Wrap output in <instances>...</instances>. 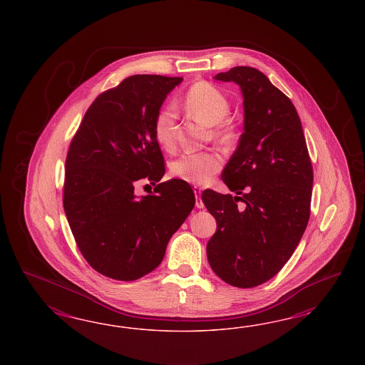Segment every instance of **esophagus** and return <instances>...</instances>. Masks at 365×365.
Masks as SVG:
<instances>
[{
	"instance_id": "1",
	"label": "esophagus",
	"mask_w": 365,
	"mask_h": 365,
	"mask_svg": "<svg viewBox=\"0 0 365 365\" xmlns=\"http://www.w3.org/2000/svg\"><path fill=\"white\" fill-rule=\"evenodd\" d=\"M194 192H195V206L198 207V209H203L205 207V203H203V200H202V188L198 187V186H194Z\"/></svg>"
}]
</instances>
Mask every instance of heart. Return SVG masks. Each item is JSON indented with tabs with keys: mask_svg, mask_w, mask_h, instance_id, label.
I'll return each mask as SVG.
<instances>
[{
	"mask_svg": "<svg viewBox=\"0 0 365 365\" xmlns=\"http://www.w3.org/2000/svg\"><path fill=\"white\" fill-rule=\"evenodd\" d=\"M185 106L188 112L202 122L215 125L214 138L227 139L230 127L225 122L230 112V103L221 89L207 81H199L191 86L185 96ZM175 107L168 104L156 113L154 119V135L156 142L163 148H171L175 143ZM222 168V158L217 153H194L180 155L170 170L178 179L191 185H206Z\"/></svg>",
	"mask_w": 365,
	"mask_h": 365,
	"instance_id": "1",
	"label": "heart"
}]
</instances>
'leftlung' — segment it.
Wrapping results in <instances>:
<instances>
[{
  "instance_id": "left-lung-1",
  "label": "left lung",
  "mask_w": 365,
  "mask_h": 365,
  "mask_svg": "<svg viewBox=\"0 0 365 365\" xmlns=\"http://www.w3.org/2000/svg\"><path fill=\"white\" fill-rule=\"evenodd\" d=\"M214 78L241 87L245 131L222 173L238 197L202 194L217 220L207 259L232 287H258L284 267L307 229L313 168L297 110L262 72L234 66Z\"/></svg>"
}]
</instances>
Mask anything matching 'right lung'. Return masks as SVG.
I'll return each mask as SVG.
<instances>
[{"label": "right lung", "mask_w": 365, "mask_h": 365, "mask_svg": "<svg viewBox=\"0 0 365 365\" xmlns=\"http://www.w3.org/2000/svg\"><path fill=\"white\" fill-rule=\"evenodd\" d=\"M183 78L133 75L91 104L66 160L63 205L78 250L103 276L133 281L162 262L195 195L187 182L156 185L136 198V180L158 183L165 159L154 119Z\"/></svg>", "instance_id": "obj_1"}]
</instances>
